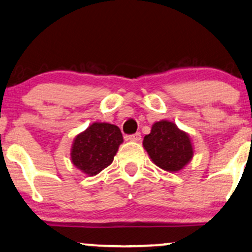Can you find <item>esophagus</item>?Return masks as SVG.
Wrapping results in <instances>:
<instances>
[{"mask_svg":"<svg viewBox=\"0 0 252 252\" xmlns=\"http://www.w3.org/2000/svg\"><path fill=\"white\" fill-rule=\"evenodd\" d=\"M141 137H142L141 132H136V134H134V135L128 136V139L131 142H139L141 141Z\"/></svg>","mask_w":252,"mask_h":252,"instance_id":"obj_1","label":"esophagus"}]
</instances>
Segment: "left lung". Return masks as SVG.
I'll use <instances>...</instances> for the list:
<instances>
[{
    "instance_id": "left-lung-1",
    "label": "left lung",
    "mask_w": 252,
    "mask_h": 252,
    "mask_svg": "<svg viewBox=\"0 0 252 252\" xmlns=\"http://www.w3.org/2000/svg\"><path fill=\"white\" fill-rule=\"evenodd\" d=\"M143 148L158 168L169 172L182 170L193 156L189 134L166 120L153 124L150 134L144 136Z\"/></svg>"
}]
</instances>
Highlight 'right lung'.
Segmentation results:
<instances>
[{
  "label": "right lung",
  "mask_w": 252,
  "mask_h": 252,
  "mask_svg": "<svg viewBox=\"0 0 252 252\" xmlns=\"http://www.w3.org/2000/svg\"><path fill=\"white\" fill-rule=\"evenodd\" d=\"M123 136L117 126L95 122L72 142L70 158L78 170L95 176L113 163Z\"/></svg>",
  "instance_id": "obj_1"
}]
</instances>
